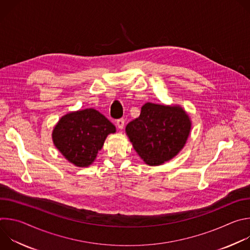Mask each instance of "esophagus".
<instances>
[{
  "label": "esophagus",
  "instance_id": "34e87169",
  "mask_svg": "<svg viewBox=\"0 0 250 250\" xmlns=\"http://www.w3.org/2000/svg\"><path fill=\"white\" fill-rule=\"evenodd\" d=\"M117 126L119 129H123L125 126V119H120L117 121Z\"/></svg>",
  "mask_w": 250,
  "mask_h": 250
}]
</instances>
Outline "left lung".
Here are the masks:
<instances>
[{
    "mask_svg": "<svg viewBox=\"0 0 250 250\" xmlns=\"http://www.w3.org/2000/svg\"><path fill=\"white\" fill-rule=\"evenodd\" d=\"M191 128V118L181 105L148 102L126 125L125 133L146 164L159 166L183 149Z\"/></svg>",
    "mask_w": 250,
    "mask_h": 250,
    "instance_id": "left-lung-1",
    "label": "left lung"
}]
</instances>
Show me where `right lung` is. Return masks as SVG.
Listing matches in <instances>:
<instances>
[{"mask_svg": "<svg viewBox=\"0 0 250 250\" xmlns=\"http://www.w3.org/2000/svg\"><path fill=\"white\" fill-rule=\"evenodd\" d=\"M116 126L95 109L70 112L59 119L52 130L54 146L76 167H88Z\"/></svg>", "mask_w": 250, "mask_h": 250, "instance_id": "right-lung-1", "label": "right lung"}]
</instances>
